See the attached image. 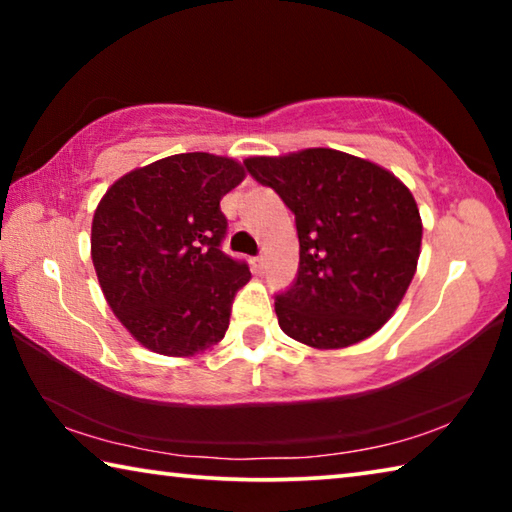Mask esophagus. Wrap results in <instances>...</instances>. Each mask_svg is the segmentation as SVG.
<instances>
[{
  "mask_svg": "<svg viewBox=\"0 0 512 512\" xmlns=\"http://www.w3.org/2000/svg\"><path fill=\"white\" fill-rule=\"evenodd\" d=\"M253 271H255L257 275H262V273L266 271V257H264V255H259V257L253 259Z\"/></svg>",
  "mask_w": 512,
  "mask_h": 512,
  "instance_id": "34e87169",
  "label": "esophagus"
}]
</instances>
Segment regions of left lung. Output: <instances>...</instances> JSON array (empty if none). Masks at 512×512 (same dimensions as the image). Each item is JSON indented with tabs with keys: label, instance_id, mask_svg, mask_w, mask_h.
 <instances>
[{
	"label": "left lung",
	"instance_id": "left-lung-1",
	"mask_svg": "<svg viewBox=\"0 0 512 512\" xmlns=\"http://www.w3.org/2000/svg\"><path fill=\"white\" fill-rule=\"evenodd\" d=\"M244 164L296 214L298 277L275 298L282 332L316 350L375 334L418 268L422 219L409 187L379 164L334 149Z\"/></svg>",
	"mask_w": 512,
	"mask_h": 512
}]
</instances>
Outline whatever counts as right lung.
<instances>
[{"instance_id": "right-lung-1", "label": "right lung", "mask_w": 512, "mask_h": 512, "mask_svg": "<svg viewBox=\"0 0 512 512\" xmlns=\"http://www.w3.org/2000/svg\"><path fill=\"white\" fill-rule=\"evenodd\" d=\"M244 164L178 153L121 176L94 210L92 262L103 296L133 339L164 357H194L219 343L246 262L221 250V198Z\"/></svg>"}]
</instances>
